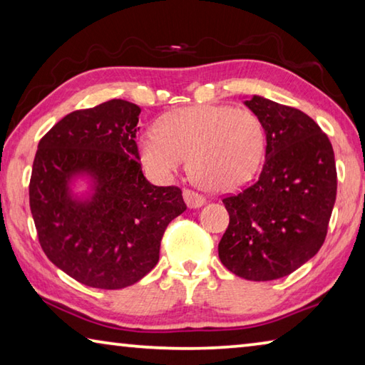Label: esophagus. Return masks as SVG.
Listing matches in <instances>:
<instances>
[{
    "label": "esophagus",
    "mask_w": 365,
    "mask_h": 365,
    "mask_svg": "<svg viewBox=\"0 0 365 365\" xmlns=\"http://www.w3.org/2000/svg\"><path fill=\"white\" fill-rule=\"evenodd\" d=\"M183 200H185V202H187V206L191 209L201 207L206 202L205 196L197 195L196 191H191V190H183Z\"/></svg>",
    "instance_id": "obj_1"
}]
</instances>
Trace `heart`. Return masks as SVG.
<instances>
[{"instance_id":"heart-1","label":"heart","mask_w":365,"mask_h":365,"mask_svg":"<svg viewBox=\"0 0 365 365\" xmlns=\"http://www.w3.org/2000/svg\"><path fill=\"white\" fill-rule=\"evenodd\" d=\"M140 156L159 178H169L190 158V174L202 188L227 191L252 178L265 153V128L250 109L205 104L172 110L145 132Z\"/></svg>"}]
</instances>
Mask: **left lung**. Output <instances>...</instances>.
<instances>
[{"label": "left lung", "instance_id": "left-lung-1", "mask_svg": "<svg viewBox=\"0 0 365 365\" xmlns=\"http://www.w3.org/2000/svg\"><path fill=\"white\" fill-rule=\"evenodd\" d=\"M265 128L259 180L224 197L230 222L219 257L235 275L267 282L289 275L324 245L336 200L335 154L299 109L255 95L245 101Z\"/></svg>", "mask_w": 365, "mask_h": 365}]
</instances>
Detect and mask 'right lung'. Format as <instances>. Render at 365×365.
<instances>
[{
  "label": "right lung",
  "mask_w": 365,
  "mask_h": 365,
  "mask_svg": "<svg viewBox=\"0 0 365 365\" xmlns=\"http://www.w3.org/2000/svg\"><path fill=\"white\" fill-rule=\"evenodd\" d=\"M141 109L110 100L73 110L40 140L30 211L49 261L86 287L119 289L159 261L165 228L185 206L178 187L146 180L135 143ZM83 176L89 190L73 193Z\"/></svg>",
  "instance_id": "right-lung-1"
}]
</instances>
